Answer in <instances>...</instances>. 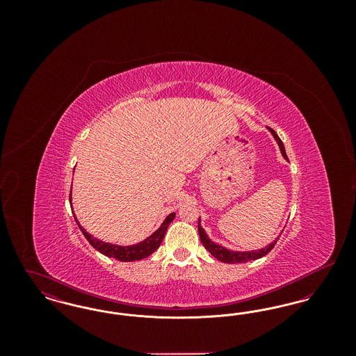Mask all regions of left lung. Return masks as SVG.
Here are the masks:
<instances>
[{"instance_id": "8db88e82", "label": "left lung", "mask_w": 356, "mask_h": 356, "mask_svg": "<svg viewBox=\"0 0 356 356\" xmlns=\"http://www.w3.org/2000/svg\"><path fill=\"white\" fill-rule=\"evenodd\" d=\"M268 129H270L271 135L273 136V138L276 140V143H277V145H279V148H280L282 156L288 161L286 149H284V145H283L282 140L279 138V136L276 135L275 131H272L271 128H268ZM197 229H199V235H200V240H202V243H203L204 248H205L209 254H212L213 257H216L218 260H220L222 263H228V264L247 263V261H250V260H256V259H260V257L266 256V254H268L272 248L275 247L276 241L279 240V236H280V235H279V236L276 237V238L272 241L271 244H268L267 247L260 248V250H256V251H231V250H228V248H225V247H222V245H219V244L213 243V241L208 237V235L205 234V231L203 229V227H202V224H200V219L197 221Z\"/></svg>"}]
</instances>
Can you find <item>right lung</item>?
Wrapping results in <instances>:
<instances>
[{"instance_id":"right-lung-1","label":"right lung","mask_w":356,"mask_h":356,"mask_svg":"<svg viewBox=\"0 0 356 356\" xmlns=\"http://www.w3.org/2000/svg\"><path fill=\"white\" fill-rule=\"evenodd\" d=\"M69 202L72 203V192L69 195ZM176 216L175 212L170 213L165 220L163 221V224L159 227L157 231H154L151 236L147 237L145 240L134 244V245H118V244H112V243H105L102 240H99L96 237L92 236L90 234H88L84 228L80 225V221L77 220L76 215H74V220L77 222V225L80 227L81 232L84 234L86 240L90 243V245L93 248H96L99 252L108 256V257H113L118 259L120 261H136V260H141L148 257L149 254H152L161 244L163 238L165 236V232L170 227V222L173 221Z\"/></svg>"}]
</instances>
